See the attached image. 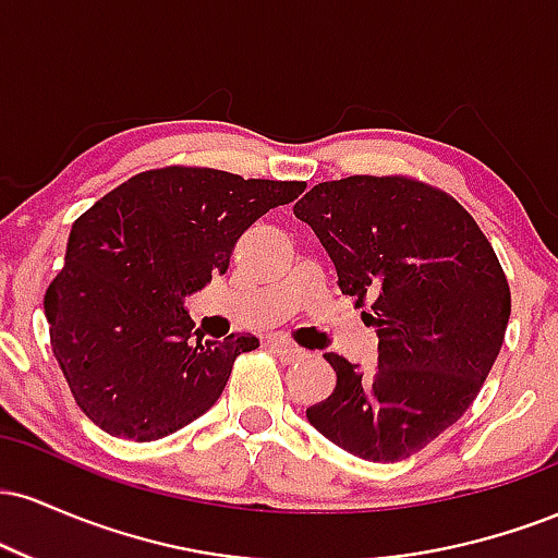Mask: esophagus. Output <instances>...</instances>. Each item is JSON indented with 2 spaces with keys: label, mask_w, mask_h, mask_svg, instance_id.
<instances>
[{
  "label": "esophagus",
  "mask_w": 558,
  "mask_h": 558,
  "mask_svg": "<svg viewBox=\"0 0 558 558\" xmlns=\"http://www.w3.org/2000/svg\"><path fill=\"white\" fill-rule=\"evenodd\" d=\"M270 349H272V354L278 356L280 362H286V364L301 362L306 356L304 349H299V345H293V343H288V341H270Z\"/></svg>",
  "instance_id": "esophagus-1"
}]
</instances>
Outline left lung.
<instances>
[{"label": "left lung", "mask_w": 558, "mask_h": 558, "mask_svg": "<svg viewBox=\"0 0 558 558\" xmlns=\"http://www.w3.org/2000/svg\"><path fill=\"white\" fill-rule=\"evenodd\" d=\"M293 215L369 304L377 364L362 373L338 354L336 390L306 409L312 427L367 462H401L448 430L475 401L511 315L490 241L446 191L403 175L317 183Z\"/></svg>", "instance_id": "obj_1"}]
</instances>
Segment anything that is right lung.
<instances>
[{"label":"right lung","mask_w":558,"mask_h":558,"mask_svg":"<svg viewBox=\"0 0 558 558\" xmlns=\"http://www.w3.org/2000/svg\"><path fill=\"white\" fill-rule=\"evenodd\" d=\"M304 189L172 165L128 178L73 222L44 312L70 393L94 425L144 444L220 399L235 356L259 341H202L183 299L228 270L243 230Z\"/></svg>","instance_id":"obj_1"}]
</instances>
